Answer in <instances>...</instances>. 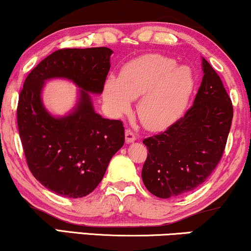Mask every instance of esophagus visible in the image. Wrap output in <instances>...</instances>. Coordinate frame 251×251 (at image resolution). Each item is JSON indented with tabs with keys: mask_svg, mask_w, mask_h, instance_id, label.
I'll return each instance as SVG.
<instances>
[{
	"mask_svg": "<svg viewBox=\"0 0 251 251\" xmlns=\"http://www.w3.org/2000/svg\"><path fill=\"white\" fill-rule=\"evenodd\" d=\"M135 140H136L135 132H133L132 130L126 129V143H132V142H135Z\"/></svg>",
	"mask_w": 251,
	"mask_h": 251,
	"instance_id": "esophagus-1",
	"label": "esophagus"
}]
</instances>
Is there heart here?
Masks as SVG:
<instances>
[{
  "label": "heart",
  "instance_id": "obj_1",
  "mask_svg": "<svg viewBox=\"0 0 251 251\" xmlns=\"http://www.w3.org/2000/svg\"><path fill=\"white\" fill-rule=\"evenodd\" d=\"M194 87L190 67L178 66L176 60L162 54H147L126 65L120 78L106 80L104 99L113 114L121 115L130 109V99L140 98L139 120L147 129L160 130L183 115Z\"/></svg>",
  "mask_w": 251,
  "mask_h": 251
}]
</instances>
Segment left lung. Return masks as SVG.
I'll list each match as a JSON object with an SVG mask.
<instances>
[{
  "label": "left lung",
  "mask_w": 251,
  "mask_h": 251,
  "mask_svg": "<svg viewBox=\"0 0 251 251\" xmlns=\"http://www.w3.org/2000/svg\"><path fill=\"white\" fill-rule=\"evenodd\" d=\"M203 77L194 104L166 131L143 140L147 159L142 178L161 199L186 194L205 181L222 159L233 106L219 75L202 58Z\"/></svg>",
  "instance_id": "8db88e82"
}]
</instances>
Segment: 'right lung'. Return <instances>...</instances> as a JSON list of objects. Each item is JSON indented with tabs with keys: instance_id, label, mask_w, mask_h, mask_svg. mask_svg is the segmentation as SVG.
Segmentation results:
<instances>
[{
	"instance_id": "right-lung-1",
	"label": "right lung",
	"mask_w": 251,
	"mask_h": 251,
	"mask_svg": "<svg viewBox=\"0 0 251 251\" xmlns=\"http://www.w3.org/2000/svg\"><path fill=\"white\" fill-rule=\"evenodd\" d=\"M112 53L105 47L57 50L24 82L17 108L24 153L33 176L58 195L90 194L125 144L123 123L96 113L90 97L104 90ZM51 78H67L81 89L74 111L61 118L51 116L40 98Z\"/></svg>"
}]
</instances>
